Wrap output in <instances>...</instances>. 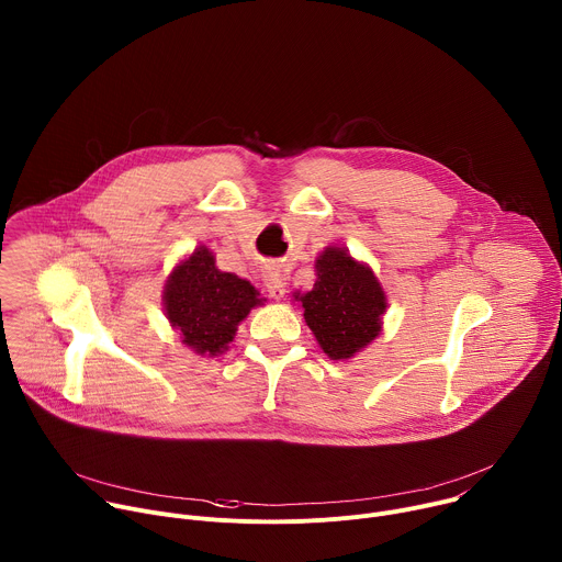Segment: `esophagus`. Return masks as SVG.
I'll use <instances>...</instances> for the list:
<instances>
[{
    "label": "esophagus",
    "mask_w": 562,
    "mask_h": 562,
    "mask_svg": "<svg viewBox=\"0 0 562 562\" xmlns=\"http://www.w3.org/2000/svg\"><path fill=\"white\" fill-rule=\"evenodd\" d=\"M262 278H265V286H267V291L271 293V297H276V300L284 297L286 276L282 273V269H280V267H265Z\"/></svg>",
    "instance_id": "34e87169"
}]
</instances>
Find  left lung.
<instances>
[{
    "instance_id": "1",
    "label": "left lung",
    "mask_w": 562,
    "mask_h": 562,
    "mask_svg": "<svg viewBox=\"0 0 562 562\" xmlns=\"http://www.w3.org/2000/svg\"><path fill=\"white\" fill-rule=\"evenodd\" d=\"M315 271L313 291L295 295L306 325L331 360L351 358L380 334L384 291L371 269L338 247H329L315 260Z\"/></svg>"
}]
</instances>
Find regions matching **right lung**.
<instances>
[{
  "label": "right lung",
  "mask_w": 562,
  "mask_h": 562,
  "mask_svg": "<svg viewBox=\"0 0 562 562\" xmlns=\"http://www.w3.org/2000/svg\"><path fill=\"white\" fill-rule=\"evenodd\" d=\"M258 295L251 282L220 271L213 254L200 247L169 276L165 304L187 347L200 356H217L247 313L262 304Z\"/></svg>",
  "instance_id": "1"
}]
</instances>
